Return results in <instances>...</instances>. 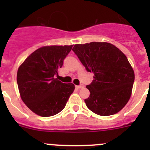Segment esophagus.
<instances>
[{
    "instance_id": "obj_1",
    "label": "esophagus",
    "mask_w": 150,
    "mask_h": 150,
    "mask_svg": "<svg viewBox=\"0 0 150 150\" xmlns=\"http://www.w3.org/2000/svg\"><path fill=\"white\" fill-rule=\"evenodd\" d=\"M84 86H83V85H81V86H75V88L78 89H80V88H83Z\"/></svg>"
}]
</instances>
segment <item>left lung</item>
Here are the masks:
<instances>
[{
    "label": "left lung",
    "mask_w": 150,
    "mask_h": 150,
    "mask_svg": "<svg viewBox=\"0 0 150 150\" xmlns=\"http://www.w3.org/2000/svg\"><path fill=\"white\" fill-rule=\"evenodd\" d=\"M72 51L86 70L94 74L86 86L90 91L85 99L88 108L101 116L120 112L131 98L135 78L126 56L107 42L75 44Z\"/></svg>",
    "instance_id": "1"
}]
</instances>
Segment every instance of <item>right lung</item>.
Masks as SVG:
<instances>
[{"mask_svg":"<svg viewBox=\"0 0 150 150\" xmlns=\"http://www.w3.org/2000/svg\"><path fill=\"white\" fill-rule=\"evenodd\" d=\"M73 45L46 46L32 53L17 71L18 88L27 107L41 117H50L65 107L75 85L54 78Z\"/></svg>","mask_w":150,"mask_h":150,"instance_id":"1","label":"right lung"}]
</instances>
